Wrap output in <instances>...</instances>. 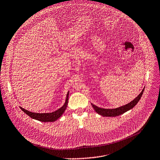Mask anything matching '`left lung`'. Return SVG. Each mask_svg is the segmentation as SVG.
<instances>
[{
    "label": "left lung",
    "mask_w": 160,
    "mask_h": 160,
    "mask_svg": "<svg viewBox=\"0 0 160 160\" xmlns=\"http://www.w3.org/2000/svg\"><path fill=\"white\" fill-rule=\"evenodd\" d=\"M144 89H143V90L142 91V92L138 95V96L137 98H135L133 100H132L131 101L130 103H128V104L123 105L122 107L116 108H112V109H107V108H99L97 106H96L95 105H93L92 103H91L92 107H93L94 110L100 115L103 116V117H116V116L120 115L125 112H126L127 111L132 109L139 101V100L140 99Z\"/></svg>",
    "instance_id": "obj_1"
}]
</instances>
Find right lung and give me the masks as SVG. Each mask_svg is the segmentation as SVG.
I'll return each instance as SVG.
<instances>
[{
	"instance_id": "1",
	"label": "right lung",
	"mask_w": 160,
	"mask_h": 160,
	"mask_svg": "<svg viewBox=\"0 0 160 160\" xmlns=\"http://www.w3.org/2000/svg\"><path fill=\"white\" fill-rule=\"evenodd\" d=\"M68 97H69V91L68 92V94L66 95V101L63 106L61 107L59 109H58L56 111L51 113H35V112H31L30 111H28L21 107H20V108L24 113H25L27 115H28L30 118H31L33 119H36L39 121L44 122H54L59 119L63 114V113L65 112L68 107Z\"/></svg>"
}]
</instances>
